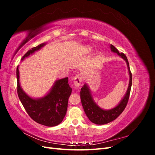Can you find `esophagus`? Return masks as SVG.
<instances>
[{"mask_svg": "<svg viewBox=\"0 0 155 155\" xmlns=\"http://www.w3.org/2000/svg\"><path fill=\"white\" fill-rule=\"evenodd\" d=\"M74 85L75 87H79L81 85L82 82V76L81 74H77L76 76L74 78Z\"/></svg>", "mask_w": 155, "mask_h": 155, "instance_id": "esophagus-1", "label": "esophagus"}]
</instances>
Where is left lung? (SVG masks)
Returning <instances> with one entry per match:
<instances>
[{
  "label": "left lung",
  "instance_id": "1",
  "mask_svg": "<svg viewBox=\"0 0 155 155\" xmlns=\"http://www.w3.org/2000/svg\"><path fill=\"white\" fill-rule=\"evenodd\" d=\"M110 50L112 52L116 53L120 57L125 61L127 64V68L129 74V83L127 90L125 95L121 100L119 104L113 109L110 110H104L98 106L93 100L91 93L87 84H85L81 88L80 92V97L81 104L87 116L92 123L97 125H104L111 122L114 120L122 113V112L126 107L129 98L131 86H132V74L130 72L129 61L126 55L124 53H120L114 46L110 45Z\"/></svg>",
  "mask_w": 155,
  "mask_h": 155
}]
</instances>
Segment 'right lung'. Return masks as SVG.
<instances>
[{
  "mask_svg": "<svg viewBox=\"0 0 155 155\" xmlns=\"http://www.w3.org/2000/svg\"><path fill=\"white\" fill-rule=\"evenodd\" d=\"M46 43H42L29 50L21 59L39 50ZM68 78L55 81L47 94L40 98H32L25 93L19 82V70L17 68V94L23 107L30 118L37 123L48 127H54L62 122L68 107V100L72 93Z\"/></svg>",
  "mask_w": 155,
  "mask_h": 155,
  "instance_id": "1",
  "label": "right lung"
}]
</instances>
